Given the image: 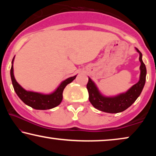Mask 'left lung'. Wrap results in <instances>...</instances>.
Masks as SVG:
<instances>
[{
  "mask_svg": "<svg viewBox=\"0 0 156 156\" xmlns=\"http://www.w3.org/2000/svg\"><path fill=\"white\" fill-rule=\"evenodd\" d=\"M136 50L139 53L140 66V77L138 82L128 89L126 92L119 94L116 96L104 95L94 82L89 77L87 88L89 92V100L94 107L101 112L116 114L122 112L133 104L144 89L146 83V67L142 59V54L137 48Z\"/></svg>",
  "mask_w": 156,
  "mask_h": 156,
  "instance_id": "obj_1",
  "label": "left lung"
}]
</instances>
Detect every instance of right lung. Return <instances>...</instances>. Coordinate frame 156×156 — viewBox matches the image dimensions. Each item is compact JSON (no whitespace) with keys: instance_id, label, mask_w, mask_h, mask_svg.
Wrapping results in <instances>:
<instances>
[{"instance_id":"obj_1","label":"right lung","mask_w":156,"mask_h":156,"mask_svg":"<svg viewBox=\"0 0 156 156\" xmlns=\"http://www.w3.org/2000/svg\"><path fill=\"white\" fill-rule=\"evenodd\" d=\"M15 57L12 60V66L10 69V77L14 90L18 97L26 104L33 108L37 110H47L55 108L60 104L62 101V93L64 89L68 84L71 83L76 75L71 76L62 81L54 91L50 94H42L35 91H27L23 88L17 82L13 73V62Z\"/></svg>"}]
</instances>
